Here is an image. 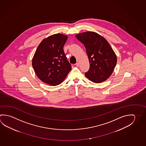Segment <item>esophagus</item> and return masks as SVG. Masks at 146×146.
Instances as JSON below:
<instances>
[{
  "instance_id": "1",
  "label": "esophagus",
  "mask_w": 146,
  "mask_h": 146,
  "mask_svg": "<svg viewBox=\"0 0 146 146\" xmlns=\"http://www.w3.org/2000/svg\"><path fill=\"white\" fill-rule=\"evenodd\" d=\"M75 65L77 67H78L79 66V64L78 63V62H77L76 64H75Z\"/></svg>"
}]
</instances>
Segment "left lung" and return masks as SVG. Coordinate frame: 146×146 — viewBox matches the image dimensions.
<instances>
[{
  "label": "left lung",
  "mask_w": 146,
  "mask_h": 146,
  "mask_svg": "<svg viewBox=\"0 0 146 146\" xmlns=\"http://www.w3.org/2000/svg\"><path fill=\"white\" fill-rule=\"evenodd\" d=\"M84 44L90 62V68L84 74L95 83L104 82L112 73L117 58L106 39L94 32H87L76 35Z\"/></svg>",
  "instance_id": "1"
}]
</instances>
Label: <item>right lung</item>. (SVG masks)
Instances as JSON below:
<instances>
[{
  "instance_id": "right-lung-1",
  "label": "right lung",
  "mask_w": 146,
  "mask_h": 146,
  "mask_svg": "<svg viewBox=\"0 0 146 146\" xmlns=\"http://www.w3.org/2000/svg\"><path fill=\"white\" fill-rule=\"evenodd\" d=\"M67 38L62 34H54L44 39L36 49L32 66L39 78L46 84H60L71 70L63 50Z\"/></svg>"
}]
</instances>
